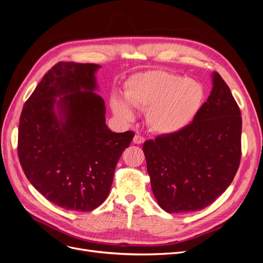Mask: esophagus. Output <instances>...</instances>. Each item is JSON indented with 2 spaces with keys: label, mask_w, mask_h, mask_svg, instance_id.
<instances>
[{
  "label": "esophagus",
  "mask_w": 263,
  "mask_h": 263,
  "mask_svg": "<svg viewBox=\"0 0 263 263\" xmlns=\"http://www.w3.org/2000/svg\"><path fill=\"white\" fill-rule=\"evenodd\" d=\"M133 142H134V144H136V145L144 144V142H145V138L142 137V136H139V135H136V136H135L134 139H133Z\"/></svg>",
  "instance_id": "esophagus-1"
}]
</instances>
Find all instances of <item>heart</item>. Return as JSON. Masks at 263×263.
I'll return each mask as SVG.
<instances>
[{"instance_id":"1","label":"heart","mask_w":263,"mask_h":263,"mask_svg":"<svg viewBox=\"0 0 263 263\" xmlns=\"http://www.w3.org/2000/svg\"><path fill=\"white\" fill-rule=\"evenodd\" d=\"M125 99L133 107L147 108L146 122L151 130L170 135L194 121L203 104L204 89L193 79H182L163 70H149L128 79ZM126 102L115 97L112 108L124 121H132L134 112Z\"/></svg>"}]
</instances>
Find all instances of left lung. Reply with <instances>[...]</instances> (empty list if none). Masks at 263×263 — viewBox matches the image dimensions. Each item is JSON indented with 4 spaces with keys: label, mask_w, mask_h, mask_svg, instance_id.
Listing matches in <instances>:
<instances>
[{
    "label": "left lung",
    "mask_w": 263,
    "mask_h": 263,
    "mask_svg": "<svg viewBox=\"0 0 263 263\" xmlns=\"http://www.w3.org/2000/svg\"><path fill=\"white\" fill-rule=\"evenodd\" d=\"M222 78L184 129L145 141L151 189L162 210L189 213L211 205L225 192L239 168L241 116Z\"/></svg>",
    "instance_id": "obj_1"
}]
</instances>
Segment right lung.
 Segmentation results:
<instances>
[{"instance_id": "add662e5", "label": "right lung", "mask_w": 263, "mask_h": 263, "mask_svg": "<svg viewBox=\"0 0 263 263\" xmlns=\"http://www.w3.org/2000/svg\"><path fill=\"white\" fill-rule=\"evenodd\" d=\"M100 68L55 63L20 118L17 151L24 173L39 193L67 211L90 212L105 201L118 159L135 136L106 126L104 100L94 92Z\"/></svg>"}]
</instances>
